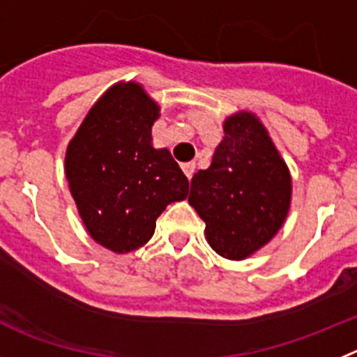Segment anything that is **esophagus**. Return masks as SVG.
I'll return each mask as SVG.
<instances>
[{"instance_id":"obj_1","label":"esophagus","mask_w":357,"mask_h":357,"mask_svg":"<svg viewBox=\"0 0 357 357\" xmlns=\"http://www.w3.org/2000/svg\"><path fill=\"white\" fill-rule=\"evenodd\" d=\"M181 169H183V172H185V176H187L188 179H192V176H194V170H196V163H194V161L181 163Z\"/></svg>"}]
</instances>
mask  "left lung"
<instances>
[{"label":"left lung","instance_id":"obj_1","mask_svg":"<svg viewBox=\"0 0 357 357\" xmlns=\"http://www.w3.org/2000/svg\"><path fill=\"white\" fill-rule=\"evenodd\" d=\"M208 169L197 170L188 203L206 225L213 252L244 260L271 241L291 208L293 181L264 123L252 111L222 122Z\"/></svg>","mask_w":357,"mask_h":357}]
</instances>
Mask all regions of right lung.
Here are the masks:
<instances>
[{
    "label": "right lung",
    "instance_id": "right-lung-1",
    "mask_svg": "<svg viewBox=\"0 0 357 357\" xmlns=\"http://www.w3.org/2000/svg\"><path fill=\"white\" fill-rule=\"evenodd\" d=\"M160 105L144 86H111L66 147L64 174L97 244L129 253L149 243L167 204L187 199L188 179L167 149L153 145Z\"/></svg>",
    "mask_w": 357,
    "mask_h": 357
}]
</instances>
